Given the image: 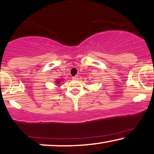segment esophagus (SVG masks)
I'll use <instances>...</instances> for the list:
<instances>
[{"mask_svg": "<svg viewBox=\"0 0 154 154\" xmlns=\"http://www.w3.org/2000/svg\"><path fill=\"white\" fill-rule=\"evenodd\" d=\"M72 79L73 80H78V79H79V76H78V75H75V76L72 77Z\"/></svg>", "mask_w": 154, "mask_h": 154, "instance_id": "esophagus-1", "label": "esophagus"}]
</instances>
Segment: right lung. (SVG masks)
<instances>
[{"instance_id":"1","label":"right lung","mask_w":154,"mask_h":154,"mask_svg":"<svg viewBox=\"0 0 154 154\" xmlns=\"http://www.w3.org/2000/svg\"><path fill=\"white\" fill-rule=\"evenodd\" d=\"M56 82H57V84H60V82H61V81H60V80H57V81H56Z\"/></svg>"}]
</instances>
